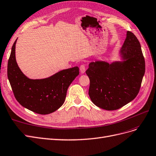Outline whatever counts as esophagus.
Here are the masks:
<instances>
[{
  "instance_id": "obj_1",
  "label": "esophagus",
  "mask_w": 156,
  "mask_h": 156,
  "mask_svg": "<svg viewBox=\"0 0 156 156\" xmlns=\"http://www.w3.org/2000/svg\"><path fill=\"white\" fill-rule=\"evenodd\" d=\"M80 72H81V73L83 74L85 72V65H80Z\"/></svg>"
}]
</instances>
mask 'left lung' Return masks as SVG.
Segmentation results:
<instances>
[{
	"label": "left lung",
	"instance_id": "left-lung-1",
	"mask_svg": "<svg viewBox=\"0 0 156 156\" xmlns=\"http://www.w3.org/2000/svg\"><path fill=\"white\" fill-rule=\"evenodd\" d=\"M120 52L124 61L112 64L91 62L85 71L90 80L89 95L91 101L109 111L123 107L137 97L145 72L141 47L132 32H127Z\"/></svg>",
	"mask_w": 156,
	"mask_h": 156
}]
</instances>
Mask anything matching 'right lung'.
<instances>
[{"instance_id": "right-lung-1", "label": "right lung", "mask_w": 156, "mask_h": 156, "mask_svg": "<svg viewBox=\"0 0 156 156\" xmlns=\"http://www.w3.org/2000/svg\"><path fill=\"white\" fill-rule=\"evenodd\" d=\"M14 42L8 62V78L14 96L23 107L41 115L56 111L66 97L67 89L79 74L78 67L62 70L44 79L27 78L18 67Z\"/></svg>"}]
</instances>
